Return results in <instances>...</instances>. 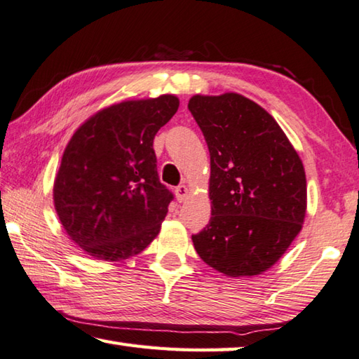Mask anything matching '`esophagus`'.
Instances as JSON below:
<instances>
[{"label":"esophagus","mask_w":359,"mask_h":359,"mask_svg":"<svg viewBox=\"0 0 359 359\" xmlns=\"http://www.w3.org/2000/svg\"><path fill=\"white\" fill-rule=\"evenodd\" d=\"M175 198L179 202H184L188 198V187L187 185H179L175 188Z\"/></svg>","instance_id":"34e87169"}]
</instances>
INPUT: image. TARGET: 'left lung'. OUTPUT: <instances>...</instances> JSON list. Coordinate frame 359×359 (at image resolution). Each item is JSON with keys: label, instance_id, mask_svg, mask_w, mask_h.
I'll use <instances>...</instances> for the list:
<instances>
[{"label": "left lung", "instance_id": "left-lung-1", "mask_svg": "<svg viewBox=\"0 0 359 359\" xmlns=\"http://www.w3.org/2000/svg\"><path fill=\"white\" fill-rule=\"evenodd\" d=\"M210 152L212 217L193 236L207 265L231 278L271 269L303 227L306 174L273 116L237 93L188 102Z\"/></svg>", "mask_w": 359, "mask_h": 359}]
</instances>
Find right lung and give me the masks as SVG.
I'll return each instance as SVG.
<instances>
[{
    "label": "right lung",
    "mask_w": 359,
    "mask_h": 359,
    "mask_svg": "<svg viewBox=\"0 0 359 359\" xmlns=\"http://www.w3.org/2000/svg\"><path fill=\"white\" fill-rule=\"evenodd\" d=\"M179 99L126 100L84 121L62 154L53 185L70 240L97 260L136 256L158 236L172 193L160 184L154 138Z\"/></svg>",
    "instance_id": "obj_1"
}]
</instances>
